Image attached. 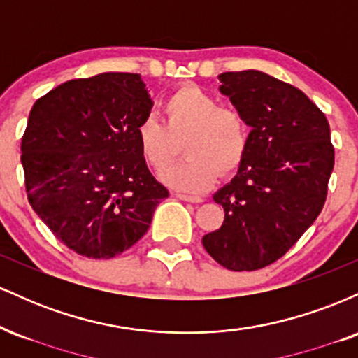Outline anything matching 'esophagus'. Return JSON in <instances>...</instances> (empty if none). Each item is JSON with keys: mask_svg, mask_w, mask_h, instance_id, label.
Instances as JSON below:
<instances>
[{"mask_svg": "<svg viewBox=\"0 0 358 358\" xmlns=\"http://www.w3.org/2000/svg\"><path fill=\"white\" fill-rule=\"evenodd\" d=\"M175 196H176V199L185 200V202H192V203H200V202H203L202 196H199V195H188V193H182V192H176Z\"/></svg>", "mask_w": 358, "mask_h": 358, "instance_id": "obj_1", "label": "esophagus"}]
</instances>
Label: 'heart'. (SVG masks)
<instances>
[{"label": "heart", "instance_id": "obj_1", "mask_svg": "<svg viewBox=\"0 0 358 358\" xmlns=\"http://www.w3.org/2000/svg\"><path fill=\"white\" fill-rule=\"evenodd\" d=\"M163 124L153 116L136 126L141 158L162 171L185 141L187 159L163 171L162 180L175 190L199 193L210 188L222 175H231L244 162L250 145V129L237 109L225 108L207 90L187 85L175 90L162 106Z\"/></svg>", "mask_w": 358, "mask_h": 358}]
</instances>
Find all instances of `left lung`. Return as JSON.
I'll list each match as a JSON object with an SVG mask.
<instances>
[{"label":"left lung","mask_w":358,"mask_h":358,"mask_svg":"<svg viewBox=\"0 0 358 358\" xmlns=\"http://www.w3.org/2000/svg\"><path fill=\"white\" fill-rule=\"evenodd\" d=\"M220 92L250 126L232 182L213 195L224 207L205 250L231 271H256L293 248L327 200L335 150L327 117L294 85L264 72H224Z\"/></svg>","instance_id":"obj_1"}]
</instances>
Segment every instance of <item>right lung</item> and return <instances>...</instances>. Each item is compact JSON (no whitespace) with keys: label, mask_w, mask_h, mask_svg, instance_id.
Returning a JSON list of instances; mask_svg holds the SVG:
<instances>
[{"label":"right lung","mask_w":358,"mask_h":358,"mask_svg":"<svg viewBox=\"0 0 358 358\" xmlns=\"http://www.w3.org/2000/svg\"><path fill=\"white\" fill-rule=\"evenodd\" d=\"M151 108L141 76L124 72L64 82L31 108L22 139L28 202L73 252L110 259L127 250L168 196L136 141Z\"/></svg>","instance_id":"1"}]
</instances>
